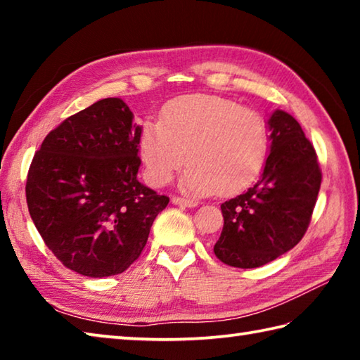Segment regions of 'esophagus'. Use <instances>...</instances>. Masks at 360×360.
Returning <instances> with one entry per match:
<instances>
[{
    "instance_id": "esophagus-1",
    "label": "esophagus",
    "mask_w": 360,
    "mask_h": 360,
    "mask_svg": "<svg viewBox=\"0 0 360 360\" xmlns=\"http://www.w3.org/2000/svg\"><path fill=\"white\" fill-rule=\"evenodd\" d=\"M172 202L178 206H186V208H195L198 205V202H195V200H187L182 197H173Z\"/></svg>"
}]
</instances>
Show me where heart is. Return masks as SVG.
<instances>
[{"mask_svg": "<svg viewBox=\"0 0 360 360\" xmlns=\"http://www.w3.org/2000/svg\"><path fill=\"white\" fill-rule=\"evenodd\" d=\"M268 152V127L259 112L216 95H182L144 122L139 154L154 186L187 167L181 187L191 193L243 191L257 178Z\"/></svg>", "mask_w": 360, "mask_h": 360, "instance_id": "b5f03b06", "label": "heart"}]
</instances>
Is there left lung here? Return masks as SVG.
Wrapping results in <instances>:
<instances>
[{
	"mask_svg": "<svg viewBox=\"0 0 360 360\" xmlns=\"http://www.w3.org/2000/svg\"><path fill=\"white\" fill-rule=\"evenodd\" d=\"M268 129L270 154L260 179L221 205L224 229L214 254L230 266L257 268L290 251L303 238L318 200V155L300 124L276 109Z\"/></svg>",
	"mask_w": 360,
	"mask_h": 360,
	"instance_id": "8db88e82",
	"label": "left lung"
}]
</instances>
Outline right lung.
<instances>
[{
    "label": "right lung",
    "instance_id": "right-lung-1",
    "mask_svg": "<svg viewBox=\"0 0 360 360\" xmlns=\"http://www.w3.org/2000/svg\"><path fill=\"white\" fill-rule=\"evenodd\" d=\"M141 131L124 101L105 98L63 120L33 157L30 216L46 246L79 275L125 271L169 202L136 178Z\"/></svg>",
    "mask_w": 360,
    "mask_h": 360
}]
</instances>
